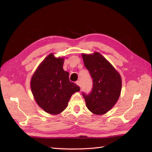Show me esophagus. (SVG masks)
Wrapping results in <instances>:
<instances>
[{"label": "esophagus", "instance_id": "34e87169", "mask_svg": "<svg viewBox=\"0 0 152 152\" xmlns=\"http://www.w3.org/2000/svg\"><path fill=\"white\" fill-rule=\"evenodd\" d=\"M76 84L78 85V86H80V88H81V82H80V81H76Z\"/></svg>", "mask_w": 152, "mask_h": 152}]
</instances>
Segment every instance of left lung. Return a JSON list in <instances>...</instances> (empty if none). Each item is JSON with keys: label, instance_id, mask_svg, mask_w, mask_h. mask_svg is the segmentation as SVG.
I'll use <instances>...</instances> for the list:
<instances>
[{"label": "left lung", "instance_id": "1", "mask_svg": "<svg viewBox=\"0 0 152 152\" xmlns=\"http://www.w3.org/2000/svg\"><path fill=\"white\" fill-rule=\"evenodd\" d=\"M84 65L93 78V88L88 95L82 93L86 106L92 113L106 114L120 96L121 78L114 66L99 52L82 55Z\"/></svg>", "mask_w": 152, "mask_h": 152}]
</instances>
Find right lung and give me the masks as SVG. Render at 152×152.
<instances>
[{"label": "right lung", "instance_id": "right-lung-1", "mask_svg": "<svg viewBox=\"0 0 152 152\" xmlns=\"http://www.w3.org/2000/svg\"><path fill=\"white\" fill-rule=\"evenodd\" d=\"M64 58L50 53L32 76L31 88L37 103L48 114L57 115L65 109L72 94L80 87L70 82L69 73L63 70Z\"/></svg>", "mask_w": 152, "mask_h": 152}]
</instances>
